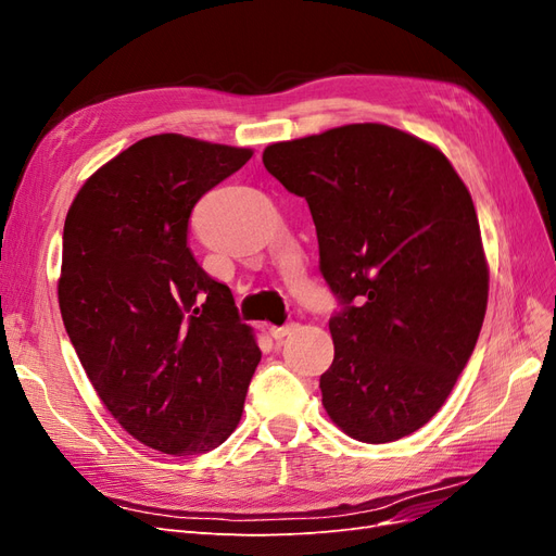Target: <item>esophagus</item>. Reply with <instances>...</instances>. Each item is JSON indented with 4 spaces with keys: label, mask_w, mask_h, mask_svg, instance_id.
I'll list each match as a JSON object with an SVG mask.
<instances>
[{
    "label": "esophagus",
    "mask_w": 556,
    "mask_h": 556,
    "mask_svg": "<svg viewBox=\"0 0 556 556\" xmlns=\"http://www.w3.org/2000/svg\"><path fill=\"white\" fill-rule=\"evenodd\" d=\"M294 329H296V325H285V327H271L268 331H271V336H274L276 341H282L285 336H290Z\"/></svg>",
    "instance_id": "1"
}]
</instances>
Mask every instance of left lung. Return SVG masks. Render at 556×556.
Returning <instances> with one entry per match:
<instances>
[{
	"label": "left lung",
	"mask_w": 556,
	"mask_h": 556,
	"mask_svg": "<svg viewBox=\"0 0 556 556\" xmlns=\"http://www.w3.org/2000/svg\"><path fill=\"white\" fill-rule=\"evenodd\" d=\"M262 162L308 201L319 271L348 304L329 319L333 362L319 378L329 419L362 443L425 427L464 371L490 296L464 180L441 148L380 123L278 141Z\"/></svg>",
	"instance_id": "left-lung-1"
}]
</instances>
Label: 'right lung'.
I'll list each match as a JSON object with an SVG mask.
<instances>
[{
	"mask_svg": "<svg viewBox=\"0 0 556 556\" xmlns=\"http://www.w3.org/2000/svg\"><path fill=\"white\" fill-rule=\"evenodd\" d=\"M250 157L146 137L83 182L64 220L58 301L76 355L117 425L174 457L229 439L262 359L229 288L188 248L197 201Z\"/></svg>",
	"mask_w": 556,
	"mask_h": 556,
	"instance_id": "obj_1",
	"label": "right lung"
}]
</instances>
